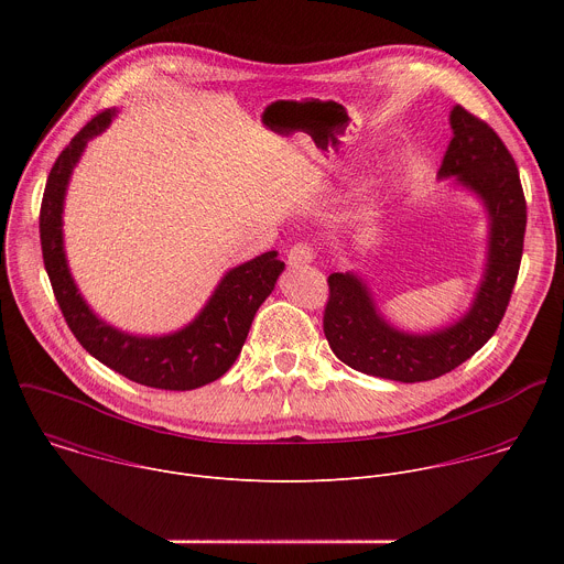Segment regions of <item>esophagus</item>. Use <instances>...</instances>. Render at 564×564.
<instances>
[{
	"instance_id": "obj_1",
	"label": "esophagus",
	"mask_w": 564,
	"mask_h": 564,
	"mask_svg": "<svg viewBox=\"0 0 564 564\" xmlns=\"http://www.w3.org/2000/svg\"><path fill=\"white\" fill-rule=\"evenodd\" d=\"M312 261H314V250L307 243H296L288 252V265L290 268H303V265H307Z\"/></svg>"
}]
</instances>
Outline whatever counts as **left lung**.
<instances>
[{"label":"left lung","mask_w":564,"mask_h":564,"mask_svg":"<svg viewBox=\"0 0 564 564\" xmlns=\"http://www.w3.org/2000/svg\"><path fill=\"white\" fill-rule=\"evenodd\" d=\"M453 138L437 178H455L489 214L485 274L466 314L426 335L397 330L377 310L368 285L355 272L328 276L330 299L324 333L333 352L350 368L392 381L437 379L470 359L498 330L507 312L524 246L527 203L516 160L500 135L464 107L451 111Z\"/></svg>","instance_id":"8db88e82"}]
</instances>
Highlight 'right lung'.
Here are the masks:
<instances>
[{"label": "right lung", "mask_w": 564, "mask_h": 564, "mask_svg": "<svg viewBox=\"0 0 564 564\" xmlns=\"http://www.w3.org/2000/svg\"><path fill=\"white\" fill-rule=\"evenodd\" d=\"M113 116L116 109H107L79 129L48 174L40 209L44 268L70 333L89 355L135 383L163 390H194L216 381L231 368L248 339L257 310L272 294L285 263L272 250L231 268L192 324L165 337L127 335L98 318L68 272L62 212L73 167L87 142L102 133Z\"/></svg>", "instance_id": "1"}]
</instances>
